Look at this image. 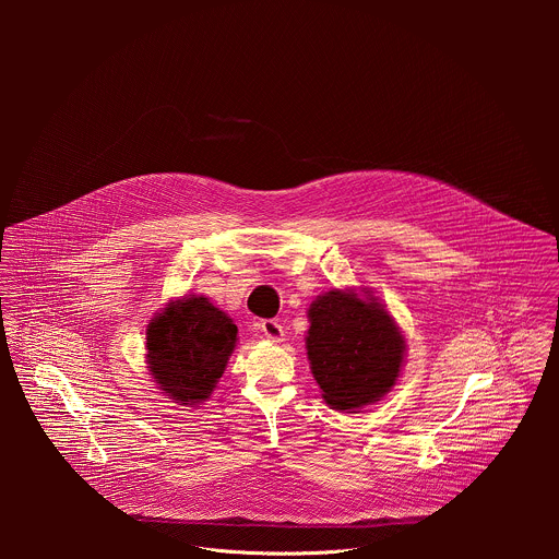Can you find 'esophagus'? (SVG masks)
<instances>
[{
	"label": "esophagus",
	"mask_w": 559,
	"mask_h": 559,
	"mask_svg": "<svg viewBox=\"0 0 559 559\" xmlns=\"http://www.w3.org/2000/svg\"><path fill=\"white\" fill-rule=\"evenodd\" d=\"M260 329H262V333H264L269 340L280 342V340L284 337V326H282L277 320H262V322H260Z\"/></svg>",
	"instance_id": "1"
}]
</instances>
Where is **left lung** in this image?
Here are the masks:
<instances>
[{
  "label": "left lung",
  "mask_w": 559,
  "mask_h": 559,
  "mask_svg": "<svg viewBox=\"0 0 559 559\" xmlns=\"http://www.w3.org/2000/svg\"><path fill=\"white\" fill-rule=\"evenodd\" d=\"M306 350L320 396L355 413L385 399L406 357L404 333L388 306L368 288H333L308 308Z\"/></svg>",
  "instance_id": "obj_1"
}]
</instances>
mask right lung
Segmentation results:
<instances>
[{
  "label": "right lung",
  "mask_w": 559,
  "mask_h": 559,
  "mask_svg": "<svg viewBox=\"0 0 559 559\" xmlns=\"http://www.w3.org/2000/svg\"><path fill=\"white\" fill-rule=\"evenodd\" d=\"M239 329L204 295L171 299L146 329V368L160 394L182 406L211 399L230 355Z\"/></svg>",
  "instance_id": "1"
}]
</instances>
